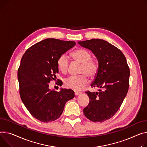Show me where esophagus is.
<instances>
[{
    "mask_svg": "<svg viewBox=\"0 0 147 147\" xmlns=\"http://www.w3.org/2000/svg\"><path fill=\"white\" fill-rule=\"evenodd\" d=\"M81 93H82V92H77V91H75V92H74V94H75L76 96L79 95V94H80Z\"/></svg>",
    "mask_w": 147,
    "mask_h": 147,
    "instance_id": "esophagus-1",
    "label": "esophagus"
}]
</instances>
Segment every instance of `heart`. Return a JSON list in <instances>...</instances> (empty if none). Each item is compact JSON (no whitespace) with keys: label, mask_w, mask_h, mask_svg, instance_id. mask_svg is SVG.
<instances>
[{"label":"heart","mask_w":147,"mask_h":147,"mask_svg":"<svg viewBox=\"0 0 147 147\" xmlns=\"http://www.w3.org/2000/svg\"><path fill=\"white\" fill-rule=\"evenodd\" d=\"M71 55L76 61L82 64L80 76H72L68 77L64 81L65 86L68 89L74 90H80L88 83V76L93 77L97 73L98 67L96 63L91 60V54L84 49H78L73 51ZM58 70L63 73H66L68 68V59L65 54L61 55L57 60Z\"/></svg>","instance_id":"1"}]
</instances>
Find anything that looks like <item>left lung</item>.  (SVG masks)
Wrapping results in <instances>:
<instances>
[{
  "label": "left lung",
  "instance_id": "left-lung-1",
  "mask_svg": "<svg viewBox=\"0 0 147 147\" xmlns=\"http://www.w3.org/2000/svg\"><path fill=\"white\" fill-rule=\"evenodd\" d=\"M78 44L92 51L99 64L91 86L100 89L96 92H86L90 101L83 112L89 120L103 122L119 110L128 93L129 68L122 52L106 41L92 39Z\"/></svg>",
  "mask_w": 147,
  "mask_h": 147
}]
</instances>
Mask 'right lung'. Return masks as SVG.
Returning <instances> with one entry per match:
<instances>
[{
    "mask_svg": "<svg viewBox=\"0 0 147 147\" xmlns=\"http://www.w3.org/2000/svg\"><path fill=\"white\" fill-rule=\"evenodd\" d=\"M76 44L74 41L47 38L28 48L22 57L18 71L19 94L26 109L39 121L57 119L66 102L74 97L71 89L57 92L51 90L48 84L58 73V58Z\"/></svg>",
    "mask_w": 147,
    "mask_h": 147,
    "instance_id": "right-lung-1",
    "label": "right lung"
}]
</instances>
